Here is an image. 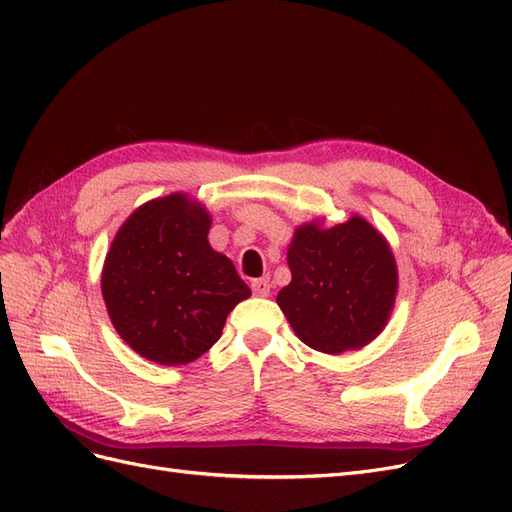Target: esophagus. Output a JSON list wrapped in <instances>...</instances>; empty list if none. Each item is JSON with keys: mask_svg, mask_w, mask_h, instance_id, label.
I'll return each mask as SVG.
<instances>
[{"mask_svg": "<svg viewBox=\"0 0 512 512\" xmlns=\"http://www.w3.org/2000/svg\"><path fill=\"white\" fill-rule=\"evenodd\" d=\"M252 292L256 294V297H269L271 282L267 280V277H260V280H252Z\"/></svg>", "mask_w": 512, "mask_h": 512, "instance_id": "esophagus-1", "label": "esophagus"}]
</instances>
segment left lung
<instances>
[{"instance_id": "left-lung-1", "label": "left lung", "mask_w": 512, "mask_h": 512, "mask_svg": "<svg viewBox=\"0 0 512 512\" xmlns=\"http://www.w3.org/2000/svg\"><path fill=\"white\" fill-rule=\"evenodd\" d=\"M292 280L277 305L301 342L324 354L359 350L384 331L397 297V262L389 241L359 213L324 226L294 228Z\"/></svg>"}]
</instances>
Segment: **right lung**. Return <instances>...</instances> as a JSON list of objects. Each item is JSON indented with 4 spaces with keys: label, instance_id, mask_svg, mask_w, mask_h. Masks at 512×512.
Segmentation results:
<instances>
[{
    "label": "right lung",
    "instance_id": "right-lung-1",
    "mask_svg": "<svg viewBox=\"0 0 512 512\" xmlns=\"http://www.w3.org/2000/svg\"><path fill=\"white\" fill-rule=\"evenodd\" d=\"M211 213L173 192L147 200L117 230L102 267L115 331L158 365H188L218 339L226 316L250 297L230 258L209 245Z\"/></svg>",
    "mask_w": 512,
    "mask_h": 512
}]
</instances>
